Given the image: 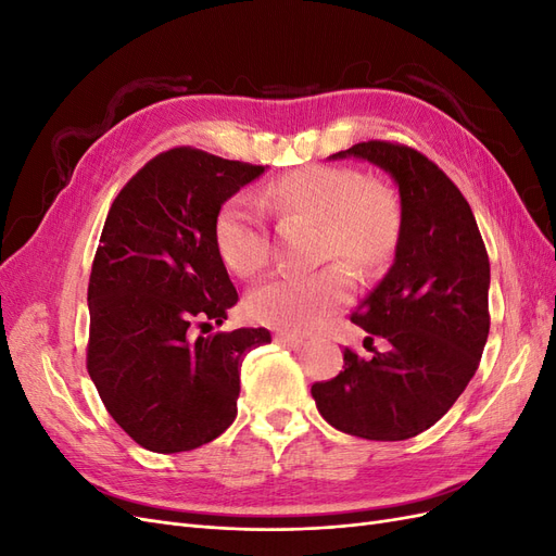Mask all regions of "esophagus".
<instances>
[{"label":"esophagus","mask_w":556,"mask_h":556,"mask_svg":"<svg viewBox=\"0 0 556 556\" xmlns=\"http://www.w3.org/2000/svg\"><path fill=\"white\" fill-rule=\"evenodd\" d=\"M276 343L282 345V348H294V350H299L306 341L299 339V336H292V333H276Z\"/></svg>","instance_id":"obj_1"}]
</instances>
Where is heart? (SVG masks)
Returning a JSON list of instances; mask_svg holds the SVG:
<instances>
[{"mask_svg":"<svg viewBox=\"0 0 556 556\" xmlns=\"http://www.w3.org/2000/svg\"><path fill=\"white\" fill-rule=\"evenodd\" d=\"M266 199L282 215L319 223V260L343 257L362 276H371L392 257L399 239L394 194L345 166H304L276 178ZM213 243L227 268L239 276L262 271L268 262L264 215L255 201L233 194L213 217ZM352 292V274L333 262L315 274L274 276L248 296V313L260 325L308 333L341 308Z\"/></svg>","mask_w":556,"mask_h":556,"instance_id":"1","label":"heart"}]
</instances>
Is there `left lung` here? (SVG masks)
Instances as JSON below:
<instances>
[{
    "mask_svg": "<svg viewBox=\"0 0 556 556\" xmlns=\"http://www.w3.org/2000/svg\"><path fill=\"white\" fill-rule=\"evenodd\" d=\"M345 157L378 166L399 188L394 264L352 313L390 348H374L371 359L345 350L343 371L311 394L333 429L406 441L439 422L478 371L490 333V257L468 201L422 153L368 141L329 160Z\"/></svg>",
    "mask_w": 556,
    "mask_h": 556,
    "instance_id": "8db88e82",
    "label": "left lung"
}]
</instances>
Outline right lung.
<instances>
[{
  "mask_svg": "<svg viewBox=\"0 0 556 556\" xmlns=\"http://www.w3.org/2000/svg\"><path fill=\"white\" fill-rule=\"evenodd\" d=\"M266 166L174 148L115 197L88 285V374L106 410L150 452H188L237 417L245 352L271 343L260 327L223 325L239 294L213 243L223 201Z\"/></svg>",
  "mask_w": 556,
  "mask_h": 556,
  "instance_id": "obj_1",
  "label": "right lung"
}]
</instances>
